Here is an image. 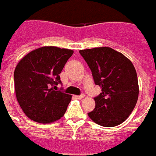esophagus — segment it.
<instances>
[{"label": "esophagus", "instance_id": "obj_1", "mask_svg": "<svg viewBox=\"0 0 156 156\" xmlns=\"http://www.w3.org/2000/svg\"><path fill=\"white\" fill-rule=\"evenodd\" d=\"M84 97V94H80V95H75L74 98L76 99H82Z\"/></svg>", "mask_w": 156, "mask_h": 156}]
</instances>
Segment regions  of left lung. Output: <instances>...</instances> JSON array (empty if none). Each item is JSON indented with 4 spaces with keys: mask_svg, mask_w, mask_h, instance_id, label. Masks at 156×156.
<instances>
[{
    "mask_svg": "<svg viewBox=\"0 0 156 156\" xmlns=\"http://www.w3.org/2000/svg\"><path fill=\"white\" fill-rule=\"evenodd\" d=\"M95 85L101 93L94 98L95 108L88 112L98 125L115 126L124 122L138 98L137 76L132 62L122 54L107 47L80 50Z\"/></svg>",
    "mask_w": 156,
    "mask_h": 156,
    "instance_id": "1",
    "label": "left lung"
}]
</instances>
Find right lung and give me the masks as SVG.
Segmentation results:
<instances>
[{
  "label": "right lung",
  "mask_w": 156,
  "mask_h": 156,
  "mask_svg": "<svg viewBox=\"0 0 156 156\" xmlns=\"http://www.w3.org/2000/svg\"><path fill=\"white\" fill-rule=\"evenodd\" d=\"M73 54L69 49L43 47L18 63L14 73L16 98L30 119L49 123L64 115L72 96L57 86L62 84L59 74Z\"/></svg>",
  "instance_id": "add662e5"
}]
</instances>
